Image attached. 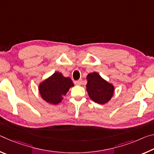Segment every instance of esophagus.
Returning a JSON list of instances; mask_svg holds the SVG:
<instances>
[{"mask_svg":"<svg viewBox=\"0 0 154 154\" xmlns=\"http://www.w3.org/2000/svg\"><path fill=\"white\" fill-rule=\"evenodd\" d=\"M82 83V79H79L78 81H76V82H75V84L77 85H81Z\"/></svg>","mask_w":154,"mask_h":154,"instance_id":"1","label":"esophagus"}]
</instances>
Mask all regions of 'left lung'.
<instances>
[{
    "label": "left lung",
    "mask_w": 154,
    "mask_h": 154,
    "mask_svg": "<svg viewBox=\"0 0 154 154\" xmlns=\"http://www.w3.org/2000/svg\"><path fill=\"white\" fill-rule=\"evenodd\" d=\"M86 90L89 97L96 103L105 105L113 96L115 88L112 83L104 79L98 72H93L87 75Z\"/></svg>",
    "instance_id": "8db88e82"
}]
</instances>
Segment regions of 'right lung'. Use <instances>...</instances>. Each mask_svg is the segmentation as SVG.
Instances as JSON below:
<instances>
[{
	"label": "right lung",
	"mask_w": 154,
	"mask_h": 154,
	"mask_svg": "<svg viewBox=\"0 0 154 154\" xmlns=\"http://www.w3.org/2000/svg\"><path fill=\"white\" fill-rule=\"evenodd\" d=\"M73 86L71 78L64 77L60 72H55L39 83L38 92L45 102L58 105L63 100L70 88Z\"/></svg>",
	"instance_id": "1"
}]
</instances>
